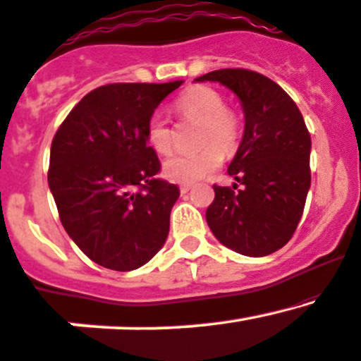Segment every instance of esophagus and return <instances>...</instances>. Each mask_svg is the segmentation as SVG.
<instances>
[{
  "label": "esophagus",
  "instance_id": "1",
  "mask_svg": "<svg viewBox=\"0 0 361 361\" xmlns=\"http://www.w3.org/2000/svg\"><path fill=\"white\" fill-rule=\"evenodd\" d=\"M191 191V184H180V194H188Z\"/></svg>",
  "mask_w": 361,
  "mask_h": 361
}]
</instances>
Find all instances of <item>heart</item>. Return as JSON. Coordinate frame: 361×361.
<instances>
[{
	"instance_id": "heart-1",
	"label": "heart",
	"mask_w": 361,
	"mask_h": 361,
	"mask_svg": "<svg viewBox=\"0 0 361 361\" xmlns=\"http://www.w3.org/2000/svg\"><path fill=\"white\" fill-rule=\"evenodd\" d=\"M173 109L184 119L200 121L196 143L201 147L165 160L164 176L170 180L191 184L214 172L224 161V153H232L237 148L240 121L232 109L225 107L224 95L206 85L185 90L176 100ZM147 141L160 155L172 152L173 131L161 112H153L148 117Z\"/></svg>"
}]
</instances>
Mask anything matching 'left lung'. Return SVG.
Segmentation results:
<instances>
[{
	"mask_svg": "<svg viewBox=\"0 0 361 361\" xmlns=\"http://www.w3.org/2000/svg\"><path fill=\"white\" fill-rule=\"evenodd\" d=\"M230 88L244 109L232 188L213 185L206 221L221 244L249 257L276 252L297 230L310 188V135L291 97L261 73L226 68L196 78Z\"/></svg>",
	"mask_w": 361,
	"mask_h": 361,
	"instance_id": "obj_1",
	"label": "left lung"
}]
</instances>
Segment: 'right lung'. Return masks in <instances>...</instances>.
I'll use <instances>...</instances> for the list:
<instances>
[{
    "instance_id": "obj_1",
    "label": "right lung",
    "mask_w": 361,
    "mask_h": 361,
    "mask_svg": "<svg viewBox=\"0 0 361 361\" xmlns=\"http://www.w3.org/2000/svg\"><path fill=\"white\" fill-rule=\"evenodd\" d=\"M182 85L112 83L83 97L51 145L47 182L59 220L97 264L133 271L165 244L179 188L157 177L147 123Z\"/></svg>"
}]
</instances>
